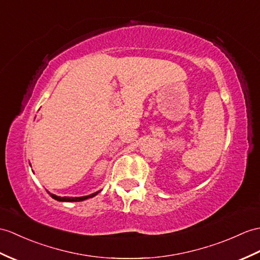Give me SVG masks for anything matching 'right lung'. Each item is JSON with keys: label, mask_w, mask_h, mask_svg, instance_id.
Returning <instances> with one entry per match:
<instances>
[{"label": "right lung", "mask_w": 260, "mask_h": 260, "mask_svg": "<svg viewBox=\"0 0 260 260\" xmlns=\"http://www.w3.org/2000/svg\"><path fill=\"white\" fill-rule=\"evenodd\" d=\"M98 194H99V191L98 192H94V194H92V195L84 196V197H59V196L53 195V194H51V196L54 199H56V201H59V202H82V201H85V199H87V198H92V197L96 196Z\"/></svg>", "instance_id": "1"}]
</instances>
